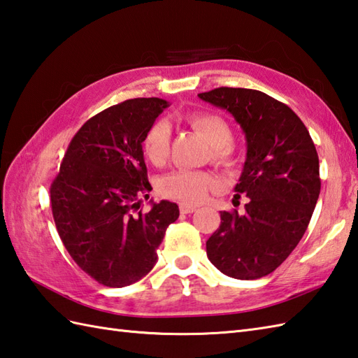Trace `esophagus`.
<instances>
[{"label": "esophagus", "mask_w": 358, "mask_h": 358, "mask_svg": "<svg viewBox=\"0 0 358 358\" xmlns=\"http://www.w3.org/2000/svg\"><path fill=\"white\" fill-rule=\"evenodd\" d=\"M195 210V206H191V204H186V203H181L180 204V212L181 214H192Z\"/></svg>", "instance_id": "esophagus-1"}]
</instances>
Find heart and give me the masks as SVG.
<instances>
[{"mask_svg": "<svg viewBox=\"0 0 358 358\" xmlns=\"http://www.w3.org/2000/svg\"><path fill=\"white\" fill-rule=\"evenodd\" d=\"M192 126L206 136L212 144V158L220 164H229L232 159L231 138L232 132L229 124L217 113L195 112L189 115ZM171 146V126L164 120L152 123L143 136V152L149 162L162 164L169 154ZM217 186L215 178L210 173L192 169H178L159 180L158 189L164 196L186 203H199L204 200Z\"/></svg>", "mask_w": 358, "mask_h": 358, "instance_id": "obj_1", "label": "heart"}]
</instances>
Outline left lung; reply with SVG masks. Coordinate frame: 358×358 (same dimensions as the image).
Segmentation results:
<instances>
[{
	"mask_svg": "<svg viewBox=\"0 0 358 358\" xmlns=\"http://www.w3.org/2000/svg\"><path fill=\"white\" fill-rule=\"evenodd\" d=\"M199 96L231 113L248 146L234 196H246L245 212H220L208 258L227 277L262 278L286 260L313 217L322 187L314 141L289 106L260 90L218 87Z\"/></svg>",
	"mask_w": 358,
	"mask_h": 358,
	"instance_id": "left-lung-1",
	"label": "left lung"
}]
</instances>
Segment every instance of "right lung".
Instances as JSON below:
<instances>
[{"label":"right lung","mask_w":358,"mask_h":358,"mask_svg":"<svg viewBox=\"0 0 358 358\" xmlns=\"http://www.w3.org/2000/svg\"><path fill=\"white\" fill-rule=\"evenodd\" d=\"M162 98H134L87 120L67 148L50 186L52 215L73 262L100 285L124 287L157 263L175 203H152L143 136L167 108Z\"/></svg>","instance_id":"obj_1"}]
</instances>
